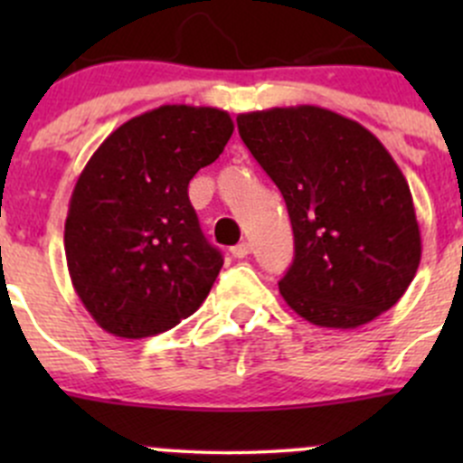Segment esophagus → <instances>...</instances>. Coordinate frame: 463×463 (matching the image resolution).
Instances as JSON below:
<instances>
[{
    "instance_id": "1",
    "label": "esophagus",
    "mask_w": 463,
    "mask_h": 463,
    "mask_svg": "<svg viewBox=\"0 0 463 463\" xmlns=\"http://www.w3.org/2000/svg\"><path fill=\"white\" fill-rule=\"evenodd\" d=\"M231 253H232V258H249L250 255V244L249 241H240V244L237 246H232L231 249Z\"/></svg>"
}]
</instances>
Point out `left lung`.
Instances as JSON below:
<instances>
[{
  "label": "left lung",
  "instance_id": "1",
  "mask_svg": "<svg viewBox=\"0 0 463 463\" xmlns=\"http://www.w3.org/2000/svg\"><path fill=\"white\" fill-rule=\"evenodd\" d=\"M241 141L287 203L296 258L279 279L305 320L356 329L394 307L421 261L403 172L361 123L316 105L237 116Z\"/></svg>",
  "mask_w": 463,
  "mask_h": 463
}]
</instances>
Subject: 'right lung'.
Returning <instances> with one entry per match:
<instances>
[{
	"instance_id": "obj_1",
	"label": "right lung",
	"mask_w": 463,
	"mask_h": 463,
	"mask_svg": "<svg viewBox=\"0 0 463 463\" xmlns=\"http://www.w3.org/2000/svg\"><path fill=\"white\" fill-rule=\"evenodd\" d=\"M232 129L217 107L163 105L114 129L87 161L64 253L78 298L107 334L147 338L202 307L223 260L199 228L188 184Z\"/></svg>"
}]
</instances>
